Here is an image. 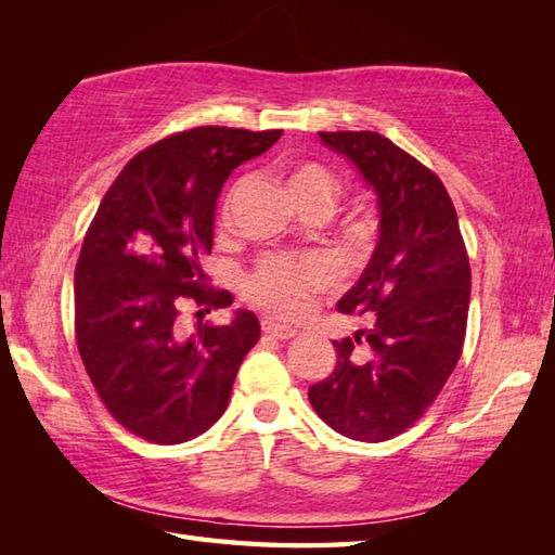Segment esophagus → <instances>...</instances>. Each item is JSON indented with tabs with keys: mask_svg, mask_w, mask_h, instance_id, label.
Listing matches in <instances>:
<instances>
[{
	"mask_svg": "<svg viewBox=\"0 0 555 555\" xmlns=\"http://www.w3.org/2000/svg\"><path fill=\"white\" fill-rule=\"evenodd\" d=\"M262 328H264V334L274 336V338H281V340H288V338H293V336L298 334V328L286 326V324H276V322H271V320L262 322Z\"/></svg>",
	"mask_w": 555,
	"mask_h": 555,
	"instance_id": "34e87169",
	"label": "esophagus"
}]
</instances>
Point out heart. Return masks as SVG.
<instances>
[{"label": "heart", "instance_id": "heart-1", "mask_svg": "<svg viewBox=\"0 0 555 555\" xmlns=\"http://www.w3.org/2000/svg\"><path fill=\"white\" fill-rule=\"evenodd\" d=\"M284 183L291 197L298 207L305 205H332L338 191V181L332 169L317 162L293 164L284 171ZM250 188V179L235 181L227 199L221 205L219 223L229 229L233 223V211L238 207L243 195ZM334 281V267L324 257L308 259H288V257H267L259 262L255 274L247 281L253 300L264 308L274 310L284 317H296L308 308L310 296L314 291L326 288Z\"/></svg>", "mask_w": 555, "mask_h": 555}]
</instances>
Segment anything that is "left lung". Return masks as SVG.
I'll list each match as a JSON object with an SVG mask.
<instances>
[{"mask_svg":"<svg viewBox=\"0 0 555 555\" xmlns=\"http://www.w3.org/2000/svg\"><path fill=\"white\" fill-rule=\"evenodd\" d=\"M374 193L379 238L336 308L372 314V328L334 340L336 367L310 386L334 431L379 443L408 429L441 393L463 352L469 259L439 176L374 131L320 133Z\"/></svg>","mask_w":555,"mask_h":555,"instance_id":"left-lung-1","label":"left lung"}]
</instances>
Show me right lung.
<instances>
[{
  "label": "right lung",
  "instance_id": "obj_1",
  "mask_svg": "<svg viewBox=\"0 0 555 555\" xmlns=\"http://www.w3.org/2000/svg\"><path fill=\"white\" fill-rule=\"evenodd\" d=\"M281 131L199 126L159 140L126 164L102 197L76 264V340L102 403L152 443L205 434L229 405L231 386L259 322L238 310L227 326L181 324L231 305L205 286L203 257L215 209L235 167L259 157Z\"/></svg>",
  "mask_w": 555,
  "mask_h": 555
}]
</instances>
